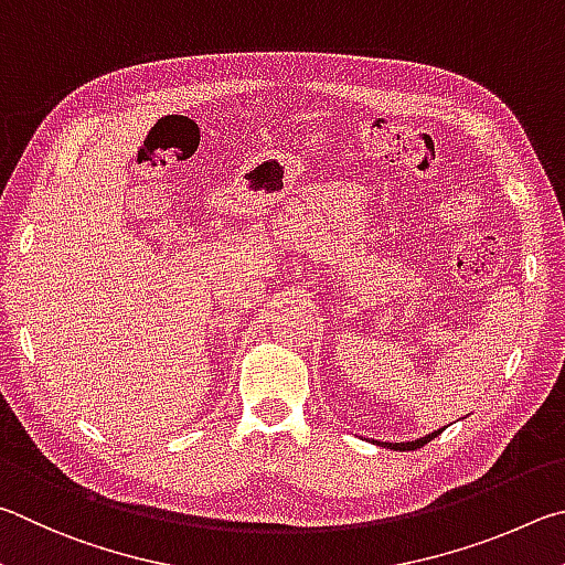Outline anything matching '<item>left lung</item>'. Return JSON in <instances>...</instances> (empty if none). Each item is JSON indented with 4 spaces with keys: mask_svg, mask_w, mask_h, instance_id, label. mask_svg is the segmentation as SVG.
I'll return each mask as SVG.
<instances>
[{
    "mask_svg": "<svg viewBox=\"0 0 565 565\" xmlns=\"http://www.w3.org/2000/svg\"><path fill=\"white\" fill-rule=\"evenodd\" d=\"M437 434H441V429L427 434V437L414 439V441H374V444H377V447H384V449H394V451H414V449H422L424 444L431 441L434 437H437Z\"/></svg>",
    "mask_w": 565,
    "mask_h": 565,
    "instance_id": "left-lung-1",
    "label": "left lung"
}]
</instances>
